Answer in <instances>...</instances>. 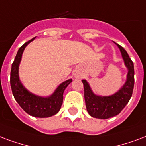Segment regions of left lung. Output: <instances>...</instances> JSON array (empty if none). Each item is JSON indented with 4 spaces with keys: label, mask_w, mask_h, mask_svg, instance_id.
Returning <instances> with one entry per match:
<instances>
[{
    "label": "left lung",
    "mask_w": 146,
    "mask_h": 146,
    "mask_svg": "<svg viewBox=\"0 0 146 146\" xmlns=\"http://www.w3.org/2000/svg\"><path fill=\"white\" fill-rule=\"evenodd\" d=\"M117 46L129 70L126 83L118 92L109 97L97 96L93 94L88 83L85 80H81L84 84L86 108L88 113L94 118L105 119L118 115L128 104L133 94L135 82L133 62L126 51L119 45Z\"/></svg>",
    "instance_id": "8db88e82"
}]
</instances>
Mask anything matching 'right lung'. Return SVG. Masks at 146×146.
Segmentation results:
<instances>
[{
    "label": "right lung",
    "mask_w": 146,
    "mask_h": 146,
    "mask_svg": "<svg viewBox=\"0 0 146 146\" xmlns=\"http://www.w3.org/2000/svg\"><path fill=\"white\" fill-rule=\"evenodd\" d=\"M35 39L27 42L18 50L13 61L11 72V86L13 95L21 108L30 116L46 118L55 115L59 111L63 102V93L67 86L72 81L69 79L58 86L55 91L48 98L36 96L27 91L19 79L18 69L22 54L26 46Z\"/></svg>",
    "instance_id": "right-lung-1"
}]
</instances>
